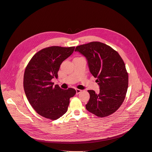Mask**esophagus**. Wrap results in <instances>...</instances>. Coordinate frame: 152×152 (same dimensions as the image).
<instances>
[{
    "instance_id": "esophagus-1",
    "label": "esophagus",
    "mask_w": 152,
    "mask_h": 152,
    "mask_svg": "<svg viewBox=\"0 0 152 152\" xmlns=\"http://www.w3.org/2000/svg\"><path fill=\"white\" fill-rule=\"evenodd\" d=\"M76 94H78L79 93H80V92L82 91V90H80V89H78V88H76Z\"/></svg>"
}]
</instances>
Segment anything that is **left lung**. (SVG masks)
I'll return each instance as SVG.
<instances>
[{
  "label": "left lung",
  "mask_w": 152,
  "mask_h": 152,
  "mask_svg": "<svg viewBox=\"0 0 152 152\" xmlns=\"http://www.w3.org/2000/svg\"><path fill=\"white\" fill-rule=\"evenodd\" d=\"M75 51L86 57L100 87L99 94L88 90L90 97L86 109L100 118L113 114L121 105L128 90V74L123 60L111 47L99 42L77 46Z\"/></svg>",
  "instance_id": "left-lung-1"
}]
</instances>
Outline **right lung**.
<instances>
[{"label":"right lung","instance_id":"add662e5","mask_svg":"<svg viewBox=\"0 0 152 152\" xmlns=\"http://www.w3.org/2000/svg\"><path fill=\"white\" fill-rule=\"evenodd\" d=\"M74 50L75 47L45 48L33 56L26 68L24 92L31 106L42 116L53 120L60 118L67 112L69 99L76 94L74 88L64 90L51 81L58 77L60 65Z\"/></svg>","mask_w":152,"mask_h":152}]
</instances>
